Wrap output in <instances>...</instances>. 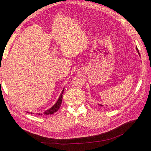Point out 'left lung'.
I'll return each mask as SVG.
<instances>
[{
  "label": "left lung",
  "instance_id": "obj_1",
  "mask_svg": "<svg viewBox=\"0 0 151 151\" xmlns=\"http://www.w3.org/2000/svg\"><path fill=\"white\" fill-rule=\"evenodd\" d=\"M136 49H137V52H138V54H139V55L140 56V54H139V50H138V47H136ZM100 106H104V105H101V104H98Z\"/></svg>",
  "mask_w": 151,
  "mask_h": 151
}]
</instances>
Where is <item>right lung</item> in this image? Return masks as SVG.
Returning <instances> with one entry per match:
<instances>
[{"mask_svg": "<svg viewBox=\"0 0 151 151\" xmlns=\"http://www.w3.org/2000/svg\"><path fill=\"white\" fill-rule=\"evenodd\" d=\"M63 91H64V88L63 89L62 91V93L60 95V96L58 100V101H56V103L49 109H47L46 111H45L43 113V114H40V113H38V115H43V114H45V115H49V114H54L55 112H56L60 108V106L61 105V104H62V94L63 93ZM27 113H29V112H27ZM31 113V114H34L32 113Z\"/></svg>", "mask_w": 151, "mask_h": 151, "instance_id": "obj_1", "label": "right lung"}]
</instances>
